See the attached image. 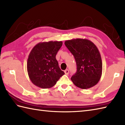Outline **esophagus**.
Returning <instances> with one entry per match:
<instances>
[{
  "instance_id": "esophagus-1",
  "label": "esophagus",
  "mask_w": 125,
  "mask_h": 125,
  "mask_svg": "<svg viewBox=\"0 0 125 125\" xmlns=\"http://www.w3.org/2000/svg\"><path fill=\"white\" fill-rule=\"evenodd\" d=\"M64 73L65 75H68L69 73V71L68 69H66L65 70H64Z\"/></svg>"
}]
</instances>
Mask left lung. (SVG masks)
Listing matches in <instances>:
<instances>
[{"mask_svg":"<svg viewBox=\"0 0 125 125\" xmlns=\"http://www.w3.org/2000/svg\"><path fill=\"white\" fill-rule=\"evenodd\" d=\"M64 44L73 55L77 64L76 73L71 78L73 83L82 89L95 85L103 69L102 58L96 46L85 39L69 40Z\"/></svg>","mask_w":125,"mask_h":125,"instance_id":"obj_1","label":"left lung"}]
</instances>
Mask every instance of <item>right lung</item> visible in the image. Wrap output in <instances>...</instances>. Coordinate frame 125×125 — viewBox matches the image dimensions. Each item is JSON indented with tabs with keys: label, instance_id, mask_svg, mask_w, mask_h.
<instances>
[{
	"label": "right lung",
	"instance_id": "add662e5",
	"mask_svg": "<svg viewBox=\"0 0 125 125\" xmlns=\"http://www.w3.org/2000/svg\"><path fill=\"white\" fill-rule=\"evenodd\" d=\"M62 44V41L40 42L31 49L27 68L29 77L35 85L42 89L50 88L64 74L56 59Z\"/></svg>",
	"mask_w": 125,
	"mask_h": 125
}]
</instances>
